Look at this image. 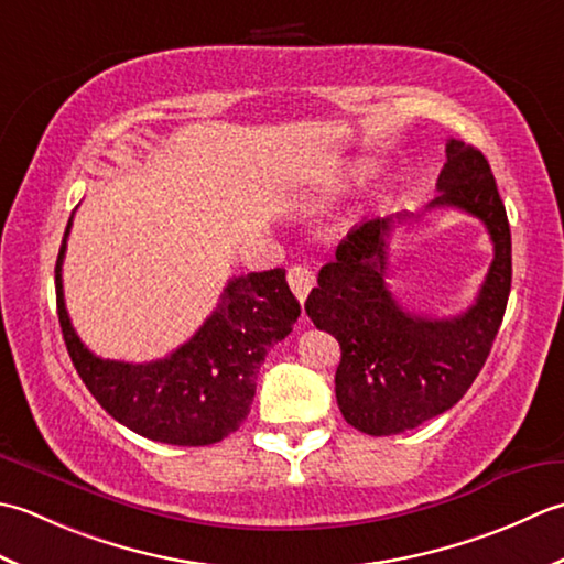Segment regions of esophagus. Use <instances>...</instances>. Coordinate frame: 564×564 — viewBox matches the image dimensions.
<instances>
[{"label":"esophagus","mask_w":564,"mask_h":564,"mask_svg":"<svg viewBox=\"0 0 564 564\" xmlns=\"http://www.w3.org/2000/svg\"><path fill=\"white\" fill-rule=\"evenodd\" d=\"M286 282H290L294 296L304 304V299L308 296V292L314 290L316 278H314V272L308 270L306 265H292L290 272H286Z\"/></svg>","instance_id":"obj_1"}]
</instances>
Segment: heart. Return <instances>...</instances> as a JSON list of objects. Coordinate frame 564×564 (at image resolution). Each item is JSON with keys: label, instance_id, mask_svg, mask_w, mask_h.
Wrapping results in <instances>:
<instances>
[{"label": "heart", "instance_id": "b5f03b06", "mask_svg": "<svg viewBox=\"0 0 564 564\" xmlns=\"http://www.w3.org/2000/svg\"><path fill=\"white\" fill-rule=\"evenodd\" d=\"M324 199H326V197H318V199H314V202H312V206H318V204H324Z\"/></svg>", "mask_w": 564, "mask_h": 564}]
</instances>
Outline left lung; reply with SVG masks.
<instances>
[{"instance_id":"obj_1","label":"left lung","mask_w":564,"mask_h":564,"mask_svg":"<svg viewBox=\"0 0 564 564\" xmlns=\"http://www.w3.org/2000/svg\"><path fill=\"white\" fill-rule=\"evenodd\" d=\"M435 206H455L487 226L494 260L475 304L451 318L401 308L387 286V238L409 214L375 218L340 240L306 299L314 326L336 336L338 409L352 429L394 435L455 406L473 387L497 338L511 292V231L481 151L451 138Z\"/></svg>"}]
</instances>
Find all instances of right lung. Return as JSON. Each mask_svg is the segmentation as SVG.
<instances>
[{"mask_svg":"<svg viewBox=\"0 0 564 564\" xmlns=\"http://www.w3.org/2000/svg\"><path fill=\"white\" fill-rule=\"evenodd\" d=\"M70 226L73 216L55 262L57 318L75 370L99 406L133 433L167 445H212L238 431L268 350L290 336L302 314L284 270L228 280L212 316L163 360H101L77 338L65 308L63 258Z\"/></svg>","mask_w":564,"mask_h":564,"instance_id":"right-lung-1","label":"right lung"}]
</instances>
